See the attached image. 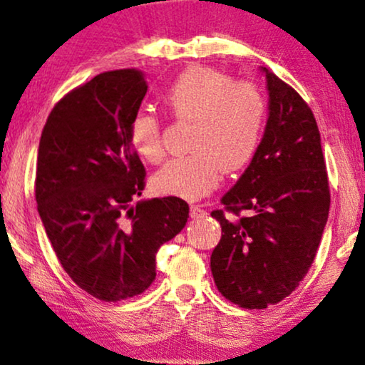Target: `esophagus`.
<instances>
[{
	"label": "esophagus",
	"mask_w": 365,
	"mask_h": 365,
	"mask_svg": "<svg viewBox=\"0 0 365 365\" xmlns=\"http://www.w3.org/2000/svg\"><path fill=\"white\" fill-rule=\"evenodd\" d=\"M207 215V210H203L200 205H192L190 207V217L192 218H202Z\"/></svg>",
	"instance_id": "34e87169"
}]
</instances>
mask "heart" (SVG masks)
<instances>
[{
    "label": "heart",
    "instance_id": "b5f03b06",
    "mask_svg": "<svg viewBox=\"0 0 365 365\" xmlns=\"http://www.w3.org/2000/svg\"><path fill=\"white\" fill-rule=\"evenodd\" d=\"M175 120L190 121L187 157L158 170L153 187L163 195L200 198L217 188L223 172L235 173L250 163L267 120V98L259 85L237 80L208 66L188 68L163 95ZM128 138L135 152L150 163L165 158L162 121L138 111L130 120Z\"/></svg>",
    "mask_w": 365,
    "mask_h": 365
}]
</instances>
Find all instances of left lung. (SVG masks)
I'll return each instance as SVG.
<instances>
[{"mask_svg": "<svg viewBox=\"0 0 365 365\" xmlns=\"http://www.w3.org/2000/svg\"><path fill=\"white\" fill-rule=\"evenodd\" d=\"M270 105L264 138L239 182L212 212L222 239L210 257L223 297L267 309L307 275L329 217L330 190L312 110L265 70ZM247 211V216L241 212Z\"/></svg>", "mask_w": 365, "mask_h": 365, "instance_id": "obj_1", "label": "left lung"}]
</instances>
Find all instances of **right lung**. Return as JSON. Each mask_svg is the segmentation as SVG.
Segmentation results:
<instances>
[{"label": "right lung", "instance_id": "1", "mask_svg": "<svg viewBox=\"0 0 365 365\" xmlns=\"http://www.w3.org/2000/svg\"><path fill=\"white\" fill-rule=\"evenodd\" d=\"M147 88L137 68L100 73L53 106L38 148L35 197L48 239L71 280L103 302L145 292L158 249L188 218L178 197L132 207L147 173L128 126Z\"/></svg>", "mask_w": 365, "mask_h": 365}]
</instances>
